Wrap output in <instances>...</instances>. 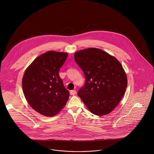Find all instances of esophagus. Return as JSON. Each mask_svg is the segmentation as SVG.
Instances as JSON below:
<instances>
[{
	"label": "esophagus",
	"mask_w": 154,
	"mask_h": 154,
	"mask_svg": "<svg viewBox=\"0 0 154 154\" xmlns=\"http://www.w3.org/2000/svg\"><path fill=\"white\" fill-rule=\"evenodd\" d=\"M76 94V91L75 90H72L70 91V94L71 95H74Z\"/></svg>",
	"instance_id": "1"
}]
</instances>
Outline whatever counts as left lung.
<instances>
[{"label":"left lung","mask_w":154,"mask_h":154,"mask_svg":"<svg viewBox=\"0 0 154 154\" xmlns=\"http://www.w3.org/2000/svg\"><path fill=\"white\" fill-rule=\"evenodd\" d=\"M74 59L86 79L78 95L93 114L102 116L112 112L127 87L121 63L107 52L93 48L75 52Z\"/></svg>","instance_id":"obj_1"}]
</instances>
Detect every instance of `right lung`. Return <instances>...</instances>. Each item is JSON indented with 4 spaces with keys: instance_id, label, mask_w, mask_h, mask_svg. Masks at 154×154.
I'll return each instance as SVG.
<instances>
[{
    "instance_id": "add662e5",
    "label": "right lung",
    "mask_w": 154,
    "mask_h": 154,
    "mask_svg": "<svg viewBox=\"0 0 154 154\" xmlns=\"http://www.w3.org/2000/svg\"><path fill=\"white\" fill-rule=\"evenodd\" d=\"M68 53L48 51L36 57L26 69L22 79L23 94L30 106L46 116L60 112L69 97L59 72Z\"/></svg>"
}]
</instances>
